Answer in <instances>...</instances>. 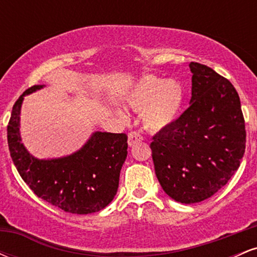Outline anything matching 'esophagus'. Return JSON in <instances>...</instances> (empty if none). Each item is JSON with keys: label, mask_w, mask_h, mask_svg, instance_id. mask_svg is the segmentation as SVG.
I'll use <instances>...</instances> for the list:
<instances>
[{"label": "esophagus", "mask_w": 257, "mask_h": 257, "mask_svg": "<svg viewBox=\"0 0 257 257\" xmlns=\"http://www.w3.org/2000/svg\"><path fill=\"white\" fill-rule=\"evenodd\" d=\"M143 140H144V138L140 133H138V132L129 133V135H128V145L129 146L135 145V144L140 143V141H143Z\"/></svg>", "instance_id": "1"}]
</instances>
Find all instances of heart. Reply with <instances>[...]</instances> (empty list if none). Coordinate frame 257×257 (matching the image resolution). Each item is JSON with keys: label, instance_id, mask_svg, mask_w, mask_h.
<instances>
[{"label": "heart", "instance_id": "b5f03b06", "mask_svg": "<svg viewBox=\"0 0 257 257\" xmlns=\"http://www.w3.org/2000/svg\"><path fill=\"white\" fill-rule=\"evenodd\" d=\"M184 98V87L180 82L149 76L141 79L129 94L128 102L134 110L143 111L146 128L161 131L178 117ZM118 116L123 119L126 117L123 111H118Z\"/></svg>", "mask_w": 257, "mask_h": 257}]
</instances>
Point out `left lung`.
Masks as SVG:
<instances>
[{
    "mask_svg": "<svg viewBox=\"0 0 257 257\" xmlns=\"http://www.w3.org/2000/svg\"><path fill=\"white\" fill-rule=\"evenodd\" d=\"M191 104L152 138L155 172L168 196L185 204L210 198L239 168L246 132L240 100L228 79L191 63Z\"/></svg>",
    "mask_w": 257,
    "mask_h": 257,
    "instance_id": "left-lung-1",
    "label": "left lung"
}]
</instances>
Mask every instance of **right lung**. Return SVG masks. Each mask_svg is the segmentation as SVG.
Returning a JSON list of instances; mask_svg holds the SVG:
<instances>
[{
	"label": "right lung",
	"instance_id": "1",
	"mask_svg": "<svg viewBox=\"0 0 257 257\" xmlns=\"http://www.w3.org/2000/svg\"><path fill=\"white\" fill-rule=\"evenodd\" d=\"M42 87L32 85L13 106L7 126L12 161L32 192L52 205L79 215L100 211L117 193L119 173L128 153V137L124 133L96 132L81 150L67 157H32L20 139V107L26 94Z\"/></svg>",
	"mask_w": 257,
	"mask_h": 257
}]
</instances>
